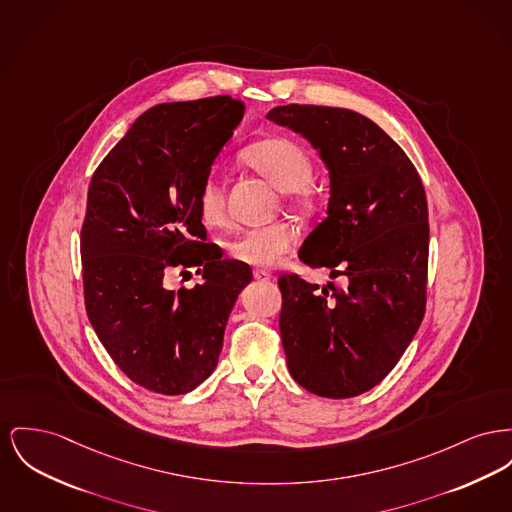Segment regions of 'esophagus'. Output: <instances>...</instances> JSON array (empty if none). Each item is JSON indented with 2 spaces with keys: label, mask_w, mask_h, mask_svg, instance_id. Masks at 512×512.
I'll use <instances>...</instances> for the list:
<instances>
[{
  "label": "esophagus",
  "mask_w": 512,
  "mask_h": 512,
  "mask_svg": "<svg viewBox=\"0 0 512 512\" xmlns=\"http://www.w3.org/2000/svg\"><path fill=\"white\" fill-rule=\"evenodd\" d=\"M253 276H255V280H271V274L267 271H261V269H255Z\"/></svg>",
  "instance_id": "1"
}]
</instances>
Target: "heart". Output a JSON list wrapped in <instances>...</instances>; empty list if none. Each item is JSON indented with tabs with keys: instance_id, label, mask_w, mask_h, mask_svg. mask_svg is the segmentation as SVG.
Instances as JSON below:
<instances>
[{
	"instance_id": "b5f03b06",
	"label": "heart",
	"mask_w": 512,
	"mask_h": 512,
	"mask_svg": "<svg viewBox=\"0 0 512 512\" xmlns=\"http://www.w3.org/2000/svg\"><path fill=\"white\" fill-rule=\"evenodd\" d=\"M241 160L278 191L288 193L294 205L309 203L307 183L313 180L315 170L309 152L300 143L288 137L261 139L241 151ZM197 209L201 220L211 228L226 222L224 189L214 176L203 181L197 195ZM296 236L298 232L292 224L272 222L267 226L243 230L228 243V253L241 265L272 267L294 247Z\"/></svg>"
}]
</instances>
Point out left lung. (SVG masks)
Segmentation results:
<instances>
[{
  "label": "left lung",
  "instance_id": "1",
  "mask_svg": "<svg viewBox=\"0 0 512 512\" xmlns=\"http://www.w3.org/2000/svg\"><path fill=\"white\" fill-rule=\"evenodd\" d=\"M267 120L301 133L331 178L327 218L300 259L348 286L282 274L280 336L292 377L325 398L379 385L425 313L429 222L420 174L391 137L358 112L288 104Z\"/></svg>",
  "mask_w": 512,
  "mask_h": 512
}]
</instances>
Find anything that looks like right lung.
Listing matches in <instances>:
<instances>
[{"label":"right lung","mask_w":512,"mask_h":512,"mask_svg":"<svg viewBox=\"0 0 512 512\" xmlns=\"http://www.w3.org/2000/svg\"><path fill=\"white\" fill-rule=\"evenodd\" d=\"M232 96L158 104L139 116L92 176L81 230L83 288L92 329L137 385L183 394L218 363L224 329L249 265L205 243L197 195L240 125ZM204 282L163 288L170 268Z\"/></svg>","instance_id":"obj_1"}]
</instances>
